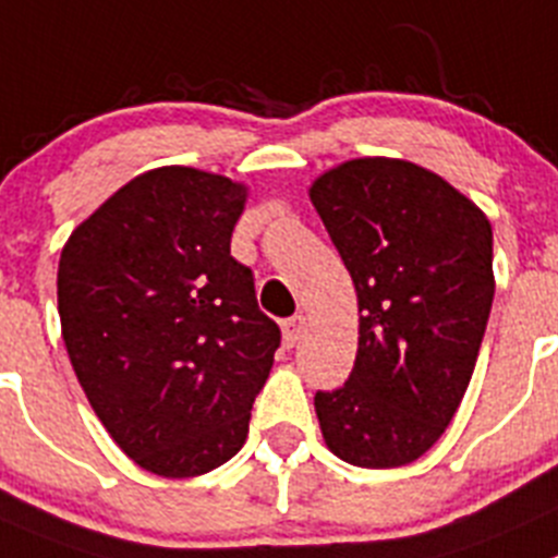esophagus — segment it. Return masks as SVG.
Here are the masks:
<instances>
[{"label": "esophagus", "instance_id": "esophagus-1", "mask_svg": "<svg viewBox=\"0 0 558 558\" xmlns=\"http://www.w3.org/2000/svg\"><path fill=\"white\" fill-rule=\"evenodd\" d=\"M282 328H284V342L295 344L306 333V317L304 315L290 317V320H284Z\"/></svg>", "mask_w": 558, "mask_h": 558}]
</instances>
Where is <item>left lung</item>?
Wrapping results in <instances>:
<instances>
[{
  "label": "left lung",
  "mask_w": 558,
  "mask_h": 558,
  "mask_svg": "<svg viewBox=\"0 0 558 558\" xmlns=\"http://www.w3.org/2000/svg\"><path fill=\"white\" fill-rule=\"evenodd\" d=\"M359 295V350L317 391L328 449L362 469L422 458L452 422L493 306V230L469 196L400 158H355L310 189Z\"/></svg>",
  "instance_id": "left-lung-1"
}]
</instances>
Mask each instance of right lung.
Wrapping results in <instances>:
<instances>
[{
  "instance_id": "obj_1",
  "label": "right lung",
  "mask_w": 558,
  "mask_h": 558,
  "mask_svg": "<svg viewBox=\"0 0 558 558\" xmlns=\"http://www.w3.org/2000/svg\"><path fill=\"white\" fill-rule=\"evenodd\" d=\"M246 189L161 167L73 230L57 301L73 373L134 463L169 480L219 469L243 447L282 331L230 254Z\"/></svg>"
}]
</instances>
